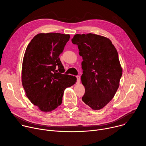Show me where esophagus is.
I'll use <instances>...</instances> for the list:
<instances>
[{"label":"esophagus","instance_id":"esophagus-1","mask_svg":"<svg viewBox=\"0 0 146 146\" xmlns=\"http://www.w3.org/2000/svg\"><path fill=\"white\" fill-rule=\"evenodd\" d=\"M76 78H77V83H80V77L79 76H76Z\"/></svg>","mask_w":146,"mask_h":146}]
</instances>
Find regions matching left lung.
Returning a JSON list of instances; mask_svg holds the SVG:
<instances>
[{"label":"left lung","instance_id":"8db88e82","mask_svg":"<svg viewBox=\"0 0 146 146\" xmlns=\"http://www.w3.org/2000/svg\"><path fill=\"white\" fill-rule=\"evenodd\" d=\"M82 56L81 82L85 87L82 100L95 110L102 109L113 98L122 69L116 48L106 37L76 34L72 39Z\"/></svg>","mask_w":146,"mask_h":146}]
</instances>
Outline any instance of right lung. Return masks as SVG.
Returning <instances> with one entry per match:
<instances>
[{
  "label": "right lung",
  "mask_w": 146,
  "mask_h": 146,
  "mask_svg": "<svg viewBox=\"0 0 146 146\" xmlns=\"http://www.w3.org/2000/svg\"><path fill=\"white\" fill-rule=\"evenodd\" d=\"M69 38V35L38 33L26 48L23 86L31 103L42 111H51L60 105L65 90L76 82L75 76L62 74L65 69L59 58Z\"/></svg>",
  "instance_id": "add662e5"
}]
</instances>
